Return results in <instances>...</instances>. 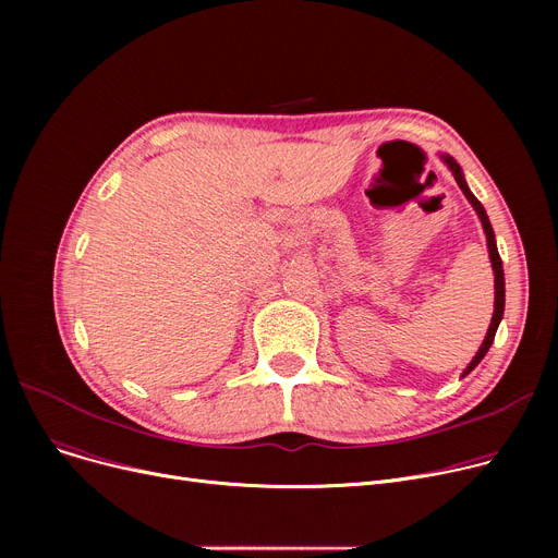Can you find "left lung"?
Wrapping results in <instances>:
<instances>
[{
	"instance_id": "8db88e82",
	"label": "left lung",
	"mask_w": 558,
	"mask_h": 558,
	"mask_svg": "<svg viewBox=\"0 0 558 558\" xmlns=\"http://www.w3.org/2000/svg\"><path fill=\"white\" fill-rule=\"evenodd\" d=\"M441 160H444V162L448 165V169L452 171L457 185L461 187V192L465 194V198L471 201V205L475 208V213H477V217H480V221H482V226H484V232H486V244H488V257H490L493 274H495V310H493V318H490L488 332H486V337H484V341H482V345H480V350H477V355L473 357V362H471V364L465 366V371H463V375H461V377H465L468 373H471V371H473V368L484 360V355L488 353V348H490V343H493V339H495V332H497V326H500V320H502V314H505V269H502L500 253H497L495 232H493V226H490V221H488V215H486V210H484V205L475 198V194L471 192V187L465 185L463 171H461V167L457 165V160H454L452 156H441Z\"/></svg>"
}]
</instances>
